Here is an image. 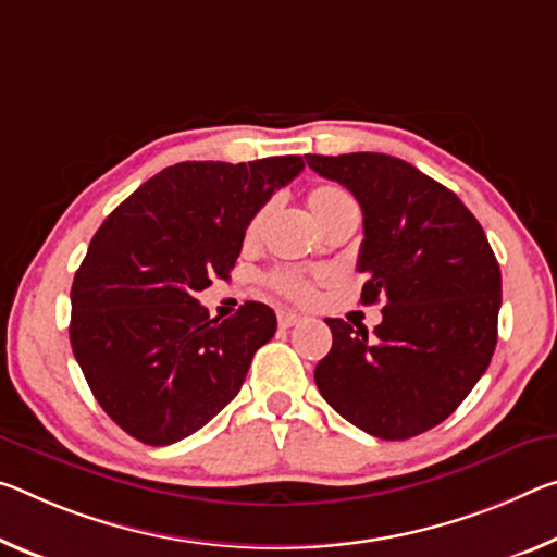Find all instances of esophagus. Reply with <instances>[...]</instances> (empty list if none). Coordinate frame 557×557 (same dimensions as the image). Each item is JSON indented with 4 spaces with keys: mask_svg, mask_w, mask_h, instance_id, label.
Wrapping results in <instances>:
<instances>
[{
    "mask_svg": "<svg viewBox=\"0 0 557 557\" xmlns=\"http://www.w3.org/2000/svg\"><path fill=\"white\" fill-rule=\"evenodd\" d=\"M277 322H280V326H295L297 322H302V314H297V312H289V310H280L277 312Z\"/></svg>",
    "mask_w": 557,
    "mask_h": 557,
    "instance_id": "1",
    "label": "esophagus"
}]
</instances>
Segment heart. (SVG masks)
<instances>
[{
    "label": "heart",
    "mask_w": 557,
    "mask_h": 557,
    "mask_svg": "<svg viewBox=\"0 0 557 557\" xmlns=\"http://www.w3.org/2000/svg\"><path fill=\"white\" fill-rule=\"evenodd\" d=\"M307 206H310V213L314 215V220L320 225H326L332 218L344 213V210L357 208L347 190L339 188V185H330V183L314 185V188L307 193ZM264 215H268V210H260V213H255L250 223H247V227H245L247 243H255L260 237L262 225H264ZM268 285L275 289V293L295 299V302H307V299H310L314 293L312 280L307 277L302 270H295V268H282V270L270 272Z\"/></svg>",
    "instance_id": "obj_1"
}]
</instances>
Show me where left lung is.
<instances>
[{
  "mask_svg": "<svg viewBox=\"0 0 557 557\" xmlns=\"http://www.w3.org/2000/svg\"><path fill=\"white\" fill-rule=\"evenodd\" d=\"M364 215L361 305L384 302L369 334L326 320L332 349L317 389L357 429L404 441L451 417L491 364L500 268L479 220L444 185L386 153L307 156Z\"/></svg>",
  "mask_w": 557,
  "mask_h": 557,
  "instance_id": "obj_1",
  "label": "left lung"
}]
</instances>
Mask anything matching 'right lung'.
Wrapping results in <instances>:
<instances>
[{
	"instance_id": "right-lung-1",
	"label": "right lung",
	"mask_w": 557,
	"mask_h": 557,
	"mask_svg": "<svg viewBox=\"0 0 557 557\" xmlns=\"http://www.w3.org/2000/svg\"><path fill=\"white\" fill-rule=\"evenodd\" d=\"M299 156L165 168L103 220L72 285L74 357L101 409L168 446L235 399L277 317L245 302L210 320L196 295L227 280L252 215L302 171Z\"/></svg>"
}]
</instances>
